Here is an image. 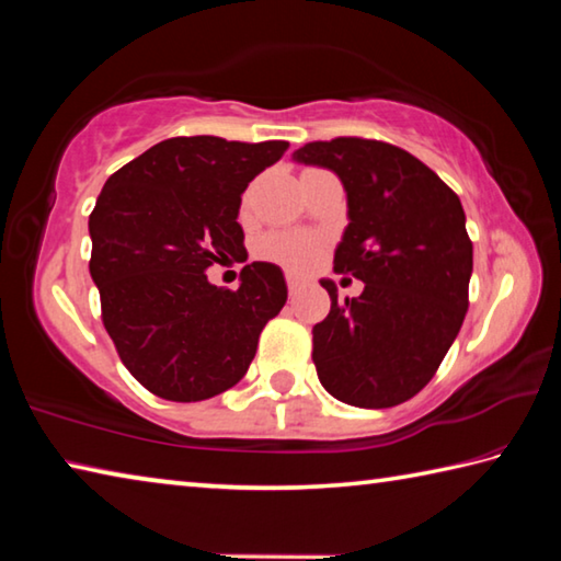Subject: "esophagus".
<instances>
[{
  "mask_svg": "<svg viewBox=\"0 0 561 561\" xmlns=\"http://www.w3.org/2000/svg\"><path fill=\"white\" fill-rule=\"evenodd\" d=\"M284 277H287L289 291H297L301 284H304V277H301V274H297V272H287V274H284Z\"/></svg>",
  "mask_w": 561,
  "mask_h": 561,
  "instance_id": "34e87169",
  "label": "esophagus"
}]
</instances>
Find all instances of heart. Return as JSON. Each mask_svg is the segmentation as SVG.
I'll list each match as a JSON object with an SVG mask.
<instances>
[{"mask_svg": "<svg viewBox=\"0 0 561 561\" xmlns=\"http://www.w3.org/2000/svg\"><path fill=\"white\" fill-rule=\"evenodd\" d=\"M262 252H264V257L279 262V264H284V267L301 270V267H309V264L314 262L319 244H317V240H311V237L277 232V234H270L267 240L262 242Z\"/></svg>", "mask_w": 561, "mask_h": 561, "instance_id": "obj_1", "label": "heart"}]
</instances>
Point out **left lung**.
I'll list each match as a JSON object with an SVG mask.
<instances>
[{
    "label": "left lung",
    "instance_id": "1",
    "mask_svg": "<svg viewBox=\"0 0 561 561\" xmlns=\"http://www.w3.org/2000/svg\"><path fill=\"white\" fill-rule=\"evenodd\" d=\"M329 168L346 190L348 225L334 272L364 282L356 299L329 291L314 327L321 386L348 405L391 408L438 371L468 311L472 242L460 197L403 148L368 138L314 140L294 150Z\"/></svg>",
    "mask_w": 561,
    "mask_h": 561
}]
</instances>
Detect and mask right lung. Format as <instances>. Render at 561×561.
I'll return each mask as SVG.
<instances>
[{"instance_id":"add662e5","label":"right lung","mask_w":561,"mask_h":561,"mask_svg":"<svg viewBox=\"0 0 561 561\" xmlns=\"http://www.w3.org/2000/svg\"><path fill=\"white\" fill-rule=\"evenodd\" d=\"M287 140L168 138L103 185L89 217L91 279L123 366L165 401H205L250 368L264 324L287 301L277 264L252 262L240 289L205 270L244 250L242 193Z\"/></svg>"}]
</instances>
